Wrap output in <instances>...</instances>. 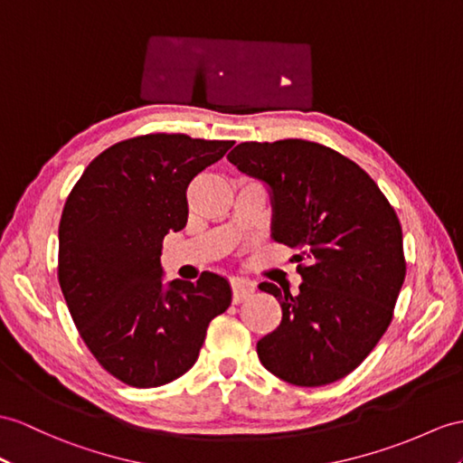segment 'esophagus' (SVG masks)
Here are the masks:
<instances>
[{"label":"esophagus","mask_w":463,"mask_h":463,"mask_svg":"<svg viewBox=\"0 0 463 463\" xmlns=\"http://www.w3.org/2000/svg\"><path fill=\"white\" fill-rule=\"evenodd\" d=\"M232 292H233V302L240 304L250 297H253L255 283H251V280H247V279H233L232 280Z\"/></svg>","instance_id":"1"}]
</instances>
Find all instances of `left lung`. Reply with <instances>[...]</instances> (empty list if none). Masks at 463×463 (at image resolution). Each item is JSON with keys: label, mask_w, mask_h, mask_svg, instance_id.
Segmentation results:
<instances>
[{"label": "left lung", "mask_w": 463, "mask_h": 463, "mask_svg": "<svg viewBox=\"0 0 463 463\" xmlns=\"http://www.w3.org/2000/svg\"><path fill=\"white\" fill-rule=\"evenodd\" d=\"M228 161L269 186L270 238L295 255L302 283H261L283 320L257 342L265 369L298 387L345 377L387 332L407 275L397 213L364 168L304 139L240 143Z\"/></svg>", "instance_id": "obj_1"}]
</instances>
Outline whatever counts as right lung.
<instances>
[{
  "label": "right lung",
  "mask_w": 463,
  "mask_h": 463,
  "mask_svg": "<svg viewBox=\"0 0 463 463\" xmlns=\"http://www.w3.org/2000/svg\"><path fill=\"white\" fill-rule=\"evenodd\" d=\"M233 141L151 133L86 166L59 225V283L84 344L108 373L161 387L196 364L208 324L232 304L228 279L165 285L161 251L188 220L186 188Z\"/></svg>",
  "instance_id": "1"
}]
</instances>
